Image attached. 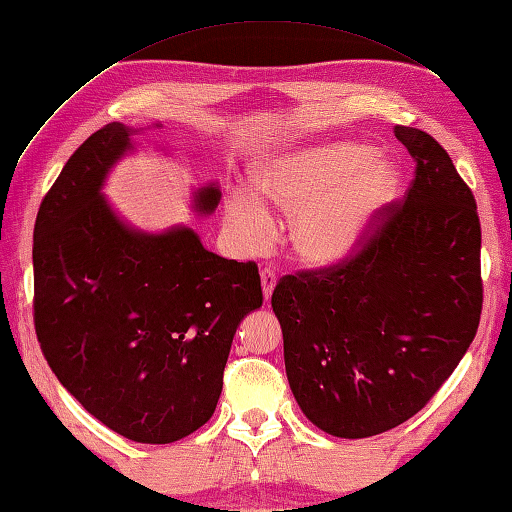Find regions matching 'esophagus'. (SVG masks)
Returning <instances> with one entry per match:
<instances>
[{
    "label": "esophagus",
    "mask_w": 512,
    "mask_h": 512,
    "mask_svg": "<svg viewBox=\"0 0 512 512\" xmlns=\"http://www.w3.org/2000/svg\"><path fill=\"white\" fill-rule=\"evenodd\" d=\"M262 288H264V299L268 301L270 299V295H273V290H275V284H277V275L273 273V270L270 268H264L262 273Z\"/></svg>",
    "instance_id": "esophagus-1"
}]
</instances>
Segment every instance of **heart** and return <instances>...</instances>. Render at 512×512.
<instances>
[{"mask_svg":"<svg viewBox=\"0 0 512 512\" xmlns=\"http://www.w3.org/2000/svg\"><path fill=\"white\" fill-rule=\"evenodd\" d=\"M257 184L281 213H297L290 233L295 253L308 264L328 266L361 242L394 193L398 169L361 145H314L270 158ZM228 224L244 253H262L275 231L270 211L248 193L228 206Z\"/></svg>","mask_w":512,"mask_h":512,"instance_id":"b5f03b06","label":"heart"}]
</instances>
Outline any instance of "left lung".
I'll list each match as a JSON object with an SVG mask.
<instances>
[{
	"instance_id": "obj_1",
	"label": "left lung",
	"mask_w": 512,
	"mask_h": 512,
	"mask_svg": "<svg viewBox=\"0 0 512 512\" xmlns=\"http://www.w3.org/2000/svg\"><path fill=\"white\" fill-rule=\"evenodd\" d=\"M416 171L402 200L376 213L341 262L279 279L292 394L336 438H369L427 405L480 325L477 204L436 138L394 129Z\"/></svg>"
}]
</instances>
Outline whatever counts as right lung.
I'll return each mask as SVG.
<instances>
[{"label":"right lung","instance_id":"right-lung-1","mask_svg":"<svg viewBox=\"0 0 512 512\" xmlns=\"http://www.w3.org/2000/svg\"><path fill=\"white\" fill-rule=\"evenodd\" d=\"M110 123L65 162L43 198L32 317L59 383L127 440L169 444L213 416L239 321L262 306L255 262L206 250L191 228H127L101 187L132 147ZM217 187L195 198L211 213Z\"/></svg>","mask_w":512,"mask_h":512}]
</instances>
